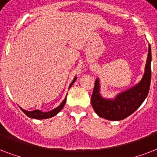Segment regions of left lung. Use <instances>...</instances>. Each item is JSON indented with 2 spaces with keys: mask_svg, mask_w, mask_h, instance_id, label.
Returning <instances> with one entry per match:
<instances>
[{
  "mask_svg": "<svg viewBox=\"0 0 157 157\" xmlns=\"http://www.w3.org/2000/svg\"><path fill=\"white\" fill-rule=\"evenodd\" d=\"M151 63V52L149 45L144 73L140 81L133 87L117 93L112 98H104L101 95L100 79L99 78L96 79L91 101L98 116L112 121L122 120L132 115L143 104L150 89Z\"/></svg>",
  "mask_w": 157,
  "mask_h": 157,
  "instance_id": "obj_1",
  "label": "left lung"
}]
</instances>
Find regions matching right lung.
I'll return each instance as SVG.
<instances>
[{
	"instance_id": "obj_1",
	"label": "right lung",
	"mask_w": 157,
	"mask_h": 157,
	"mask_svg": "<svg viewBox=\"0 0 157 157\" xmlns=\"http://www.w3.org/2000/svg\"><path fill=\"white\" fill-rule=\"evenodd\" d=\"M76 79H77V77H75V78L73 79V81L71 82V83H70V87H69V88H70L71 87V86H72L74 83H75V82L76 81ZM66 97H67V95H66ZM66 97L65 98V99L62 101V102L59 104L57 107L54 108L53 110H49V111H47V112H45V111H42L41 110H31V111H29V110H24V109H23V108L19 107L20 109H21V110L23 111V112L25 114V115L28 116V117L29 118H33V119H37V120H44V119H49V118H52L53 117V116H55V115H56L60 111V110L63 109V107H64V105H65V102H66Z\"/></svg>"
}]
</instances>
